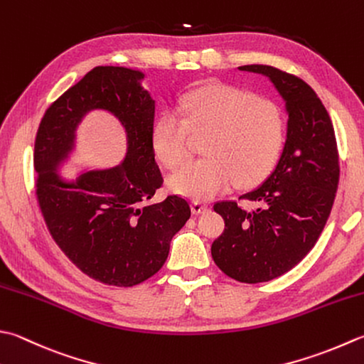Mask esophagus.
<instances>
[{
    "instance_id": "34e87169",
    "label": "esophagus",
    "mask_w": 364,
    "mask_h": 364,
    "mask_svg": "<svg viewBox=\"0 0 364 364\" xmlns=\"http://www.w3.org/2000/svg\"><path fill=\"white\" fill-rule=\"evenodd\" d=\"M191 208H192V213H194V215H202V213H205L206 210H208V206H206L202 202L194 200V202L191 203Z\"/></svg>"
}]
</instances>
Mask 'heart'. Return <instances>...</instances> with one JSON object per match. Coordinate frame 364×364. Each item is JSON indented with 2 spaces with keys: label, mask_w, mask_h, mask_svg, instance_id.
Instances as JSON below:
<instances>
[{
  "label": "heart",
  "mask_w": 364,
  "mask_h": 364,
  "mask_svg": "<svg viewBox=\"0 0 364 364\" xmlns=\"http://www.w3.org/2000/svg\"><path fill=\"white\" fill-rule=\"evenodd\" d=\"M284 115L268 99L227 85L211 83L189 92L153 127V146L168 168L188 158L189 131L208 134L205 158L189 161L170 175L175 194L208 200L229 188L247 186L265 176L281 153Z\"/></svg>",
  "instance_id": "1"
}]
</instances>
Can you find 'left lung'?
Instances as JSON below:
<instances>
[{
    "instance_id": "obj_1",
    "label": "left lung",
    "mask_w": 364,
    "mask_h": 364,
    "mask_svg": "<svg viewBox=\"0 0 364 364\" xmlns=\"http://www.w3.org/2000/svg\"><path fill=\"white\" fill-rule=\"evenodd\" d=\"M265 75L286 102L287 137L273 172L240 198L215 203L225 220L213 241L216 265L232 279L272 281L298 265L322 233L339 183V156L328 112L316 91L296 75L265 64L238 68Z\"/></svg>"
}]
</instances>
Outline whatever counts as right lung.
<instances>
[{
  "instance_id": "obj_1",
  "label": "right lung",
  "mask_w": 364,
  "mask_h": 364,
  "mask_svg": "<svg viewBox=\"0 0 364 364\" xmlns=\"http://www.w3.org/2000/svg\"><path fill=\"white\" fill-rule=\"evenodd\" d=\"M145 74L97 66L48 107L34 144L36 196L48 232L80 272L118 287H132L162 268L173 235L191 218L178 196L151 203L162 186L154 159V99L141 87ZM112 112L127 132L128 149L117 168L90 171L74 182L58 175L75 147L87 112Z\"/></svg>"
}]
</instances>
